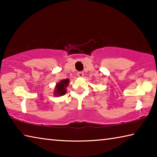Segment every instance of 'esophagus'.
Wrapping results in <instances>:
<instances>
[{"mask_svg": "<svg viewBox=\"0 0 157 157\" xmlns=\"http://www.w3.org/2000/svg\"><path fill=\"white\" fill-rule=\"evenodd\" d=\"M78 75L79 77H80V78H82V77H83L84 75V73L82 72V71H79V72L78 73Z\"/></svg>", "mask_w": 157, "mask_h": 157, "instance_id": "1", "label": "esophagus"}]
</instances>
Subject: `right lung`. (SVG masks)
<instances>
[{"instance_id":"add662e5","label":"right lung","mask_w":157,"mask_h":157,"mask_svg":"<svg viewBox=\"0 0 157 157\" xmlns=\"http://www.w3.org/2000/svg\"><path fill=\"white\" fill-rule=\"evenodd\" d=\"M69 84V79H62L60 82L57 84V86L55 87V95L56 96H62L66 94V86H68Z\"/></svg>"}]
</instances>
